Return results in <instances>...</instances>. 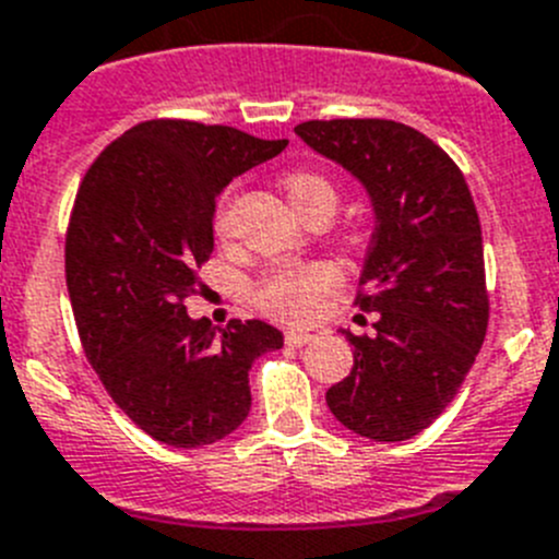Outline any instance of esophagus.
<instances>
[{
    "label": "esophagus",
    "instance_id": "34e87169",
    "mask_svg": "<svg viewBox=\"0 0 559 559\" xmlns=\"http://www.w3.org/2000/svg\"><path fill=\"white\" fill-rule=\"evenodd\" d=\"M313 341V335L310 332H301V330H288L285 332V343L288 346H305V343Z\"/></svg>",
    "mask_w": 559,
    "mask_h": 559
}]
</instances>
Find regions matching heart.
I'll return each instance as SVG.
<instances>
[{"mask_svg":"<svg viewBox=\"0 0 559 559\" xmlns=\"http://www.w3.org/2000/svg\"><path fill=\"white\" fill-rule=\"evenodd\" d=\"M285 193L299 216L313 207L335 210V186L330 179L313 171H294L285 177ZM227 204L216 213V227L227 229ZM337 283V271L326 263L307 265H283L265 274L258 288V301L263 310L280 316V319H310L319 307V299Z\"/></svg>","mask_w":559,"mask_h":559,"instance_id":"obj_1","label":"heart"}]
</instances>
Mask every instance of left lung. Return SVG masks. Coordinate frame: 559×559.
<instances>
[{"instance_id": "obj_1", "label": "left lung", "mask_w": 559, "mask_h": 559, "mask_svg": "<svg viewBox=\"0 0 559 559\" xmlns=\"http://www.w3.org/2000/svg\"><path fill=\"white\" fill-rule=\"evenodd\" d=\"M294 132L346 168L373 210L355 305L377 313V332L343 330L355 366L326 391V404L362 438L409 440L457 396L488 330L474 199L452 157L399 121H305Z\"/></svg>"}]
</instances>
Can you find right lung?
Returning a JSON list of instances; mask_svg holds the SVG:
<instances>
[{
  "instance_id": "obj_1",
  "label": "right lung",
  "mask_w": 559,
  "mask_h": 559,
  "mask_svg": "<svg viewBox=\"0 0 559 559\" xmlns=\"http://www.w3.org/2000/svg\"><path fill=\"white\" fill-rule=\"evenodd\" d=\"M288 141L235 127L157 119L132 127L82 179L66 238V285L80 341L110 399L177 449L227 438L252 407L249 368L283 349L265 321L191 319L213 252L216 197Z\"/></svg>"
}]
</instances>
